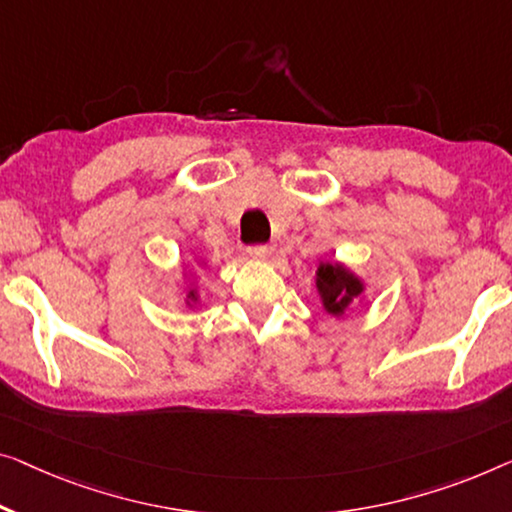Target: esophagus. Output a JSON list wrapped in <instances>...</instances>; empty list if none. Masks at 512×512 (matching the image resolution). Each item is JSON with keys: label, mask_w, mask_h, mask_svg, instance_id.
Returning a JSON list of instances; mask_svg holds the SVG:
<instances>
[{"label": "esophagus", "mask_w": 512, "mask_h": 512, "mask_svg": "<svg viewBox=\"0 0 512 512\" xmlns=\"http://www.w3.org/2000/svg\"><path fill=\"white\" fill-rule=\"evenodd\" d=\"M271 253H273V248L266 246V243H257V246L248 248V255L253 259H266Z\"/></svg>", "instance_id": "1"}]
</instances>
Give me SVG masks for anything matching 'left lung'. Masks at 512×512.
I'll use <instances>...</instances> for the list:
<instances>
[{
  "label": "left lung",
  "instance_id": "8db88e82",
  "mask_svg": "<svg viewBox=\"0 0 512 512\" xmlns=\"http://www.w3.org/2000/svg\"><path fill=\"white\" fill-rule=\"evenodd\" d=\"M317 287L322 294L324 308L331 315H342L352 299L361 294V282L338 264H322L317 271Z\"/></svg>",
  "mask_w": 512,
  "mask_h": 512
}]
</instances>
